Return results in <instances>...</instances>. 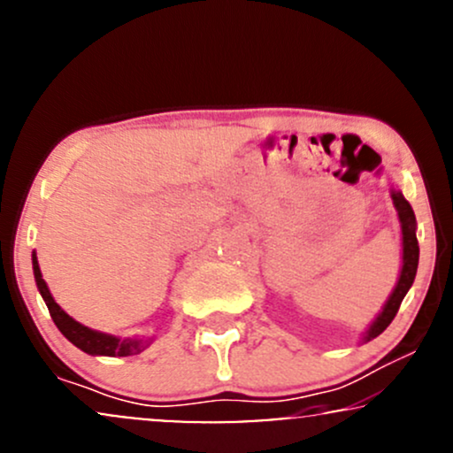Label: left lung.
<instances>
[{
  "label": "left lung",
  "instance_id": "8db88e82",
  "mask_svg": "<svg viewBox=\"0 0 453 453\" xmlns=\"http://www.w3.org/2000/svg\"><path fill=\"white\" fill-rule=\"evenodd\" d=\"M390 196H392V203H395V210L398 216V225H401V246H403L401 273H398L395 290L390 292V296H388V301L384 303V307H381V311L377 313L375 320L371 322L369 328L363 333V343L380 337V334L384 333L388 326H390V322L395 320L398 307H401L403 299H405L409 288L413 286V280H416V273H418L419 246H418V237H416V228H418L416 214H413L409 201L403 196L401 190L395 188V186L390 188Z\"/></svg>",
  "mask_w": 453,
  "mask_h": 453
}]
</instances>
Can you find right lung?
<instances>
[{
	"label": "right lung",
	"mask_w": 453,
	"mask_h": 453,
	"mask_svg": "<svg viewBox=\"0 0 453 453\" xmlns=\"http://www.w3.org/2000/svg\"><path fill=\"white\" fill-rule=\"evenodd\" d=\"M31 263H34V278L37 284V290H40L42 299H44L48 311H50L52 322L57 324L58 331L63 333V337L67 342H72L76 348L82 349L90 356H135L143 352L148 345L152 343V337H129V339H120L116 334H108V333H101V331H93V328L84 326L78 320H73L69 313H65L61 310V305L52 299L50 290H48L44 278H42V271H40V263H37L35 252L31 254Z\"/></svg>",
	"instance_id": "obj_1"
}]
</instances>
